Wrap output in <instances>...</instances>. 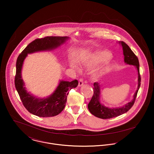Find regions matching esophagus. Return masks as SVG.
I'll return each mask as SVG.
<instances>
[{"mask_svg": "<svg viewBox=\"0 0 154 154\" xmlns=\"http://www.w3.org/2000/svg\"><path fill=\"white\" fill-rule=\"evenodd\" d=\"M84 85V81H83V79L82 78H81L79 79V84H78V86L79 87H81Z\"/></svg>", "mask_w": 154, "mask_h": 154, "instance_id": "esophagus-1", "label": "esophagus"}]
</instances>
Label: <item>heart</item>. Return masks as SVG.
I'll return each mask as SVG.
<instances>
[{
  "label": "heart",
  "instance_id": "obj_1",
  "mask_svg": "<svg viewBox=\"0 0 154 154\" xmlns=\"http://www.w3.org/2000/svg\"><path fill=\"white\" fill-rule=\"evenodd\" d=\"M111 57L110 52L104 50L97 51L90 56L89 61L91 64L98 65L105 62L95 72L96 76H101L110 72L112 68V64L109 60ZM70 65L73 67H77L73 62H72Z\"/></svg>",
  "mask_w": 154,
  "mask_h": 154
}]
</instances>
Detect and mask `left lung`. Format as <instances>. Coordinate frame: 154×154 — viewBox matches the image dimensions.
I'll list each match as a JSON object with an SVG mask.
<instances>
[{
	"mask_svg": "<svg viewBox=\"0 0 154 154\" xmlns=\"http://www.w3.org/2000/svg\"><path fill=\"white\" fill-rule=\"evenodd\" d=\"M119 43L122 46L124 61L125 63L133 65L137 71V88L135 93L133 95V98L130 102L128 103L125 105L120 107H106L100 102V95H101V86L100 83L95 82L94 84V95L89 103L88 105V110L90 112L97 117L107 119L113 117H116L120 115H122L131 109L134 104L138 90L140 86V76L139 73V63L137 56L132 51L131 48L128 44L123 42H119Z\"/></svg>",
	"mask_w": 154,
	"mask_h": 154,
	"instance_id": "8db88e82",
	"label": "left lung"
}]
</instances>
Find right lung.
<instances>
[{"label":"right lung","instance_id":"right-lung-1","mask_svg":"<svg viewBox=\"0 0 154 154\" xmlns=\"http://www.w3.org/2000/svg\"><path fill=\"white\" fill-rule=\"evenodd\" d=\"M69 37H46L38 38L28 44L18 57L16 63L15 85L23 105L30 113L38 117H47L58 115L64 109L69 91L78 85V81L60 80L54 92L46 98H37L28 92L22 78V66L28 54L54 50L65 43Z\"/></svg>","mask_w":154,"mask_h":154}]
</instances>
